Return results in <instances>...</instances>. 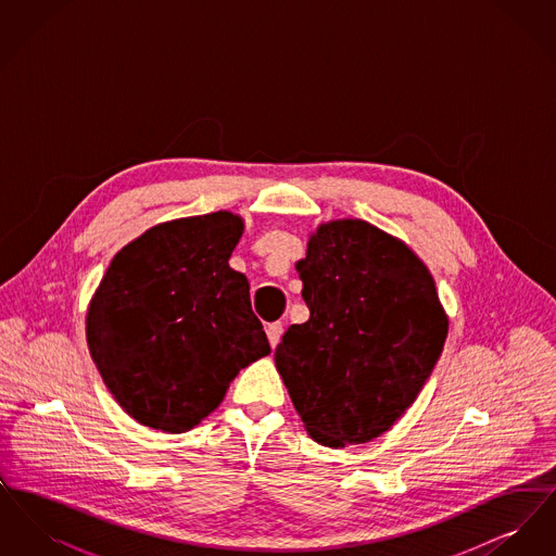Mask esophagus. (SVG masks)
<instances>
[{
  "instance_id": "esophagus-1",
  "label": "esophagus",
  "mask_w": 556,
  "mask_h": 556,
  "mask_svg": "<svg viewBox=\"0 0 556 556\" xmlns=\"http://www.w3.org/2000/svg\"><path fill=\"white\" fill-rule=\"evenodd\" d=\"M266 336H268V342L273 348H277L279 344V340H281V336H283V325L281 323H270L268 327H266Z\"/></svg>"
}]
</instances>
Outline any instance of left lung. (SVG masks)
I'll return each mask as SVG.
<instances>
[{"instance_id":"1","label":"left lung","mask_w":556,"mask_h":556,"mask_svg":"<svg viewBox=\"0 0 556 556\" xmlns=\"http://www.w3.org/2000/svg\"><path fill=\"white\" fill-rule=\"evenodd\" d=\"M298 275L311 318L275 350L291 402L318 444L388 431L419 396L448 333L427 266L365 220L320 225Z\"/></svg>"}]
</instances>
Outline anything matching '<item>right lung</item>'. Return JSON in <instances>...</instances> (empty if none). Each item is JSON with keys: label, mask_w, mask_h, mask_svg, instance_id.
Wrapping results in <instances>:
<instances>
[{"label": "right lung", "mask_w": 556, "mask_h": 556, "mask_svg": "<svg viewBox=\"0 0 556 556\" xmlns=\"http://www.w3.org/2000/svg\"><path fill=\"white\" fill-rule=\"evenodd\" d=\"M241 231V218L223 211L162 223L108 266L87 311V344L135 421L189 431L239 370L270 354L248 279L229 266Z\"/></svg>", "instance_id": "1"}]
</instances>
